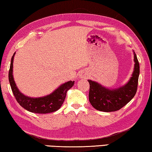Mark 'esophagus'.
Here are the masks:
<instances>
[{
    "label": "esophagus",
    "mask_w": 152,
    "mask_h": 152,
    "mask_svg": "<svg viewBox=\"0 0 152 152\" xmlns=\"http://www.w3.org/2000/svg\"><path fill=\"white\" fill-rule=\"evenodd\" d=\"M86 76H87V75H86V73H81L80 74V75H79V77H80V78H86Z\"/></svg>",
    "instance_id": "1"
}]
</instances>
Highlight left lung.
<instances>
[{
  "label": "left lung",
  "instance_id": "left-lung-1",
  "mask_svg": "<svg viewBox=\"0 0 152 152\" xmlns=\"http://www.w3.org/2000/svg\"><path fill=\"white\" fill-rule=\"evenodd\" d=\"M134 69L129 81L115 90L102 87L95 81L88 80L90 83L89 100L92 107L97 110L111 112L120 110L132 99L136 94L139 76V63L134 52Z\"/></svg>",
  "mask_w": 152,
  "mask_h": 152
}]
</instances>
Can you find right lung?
Masks as SVG:
<instances>
[{
    "mask_svg": "<svg viewBox=\"0 0 152 152\" xmlns=\"http://www.w3.org/2000/svg\"><path fill=\"white\" fill-rule=\"evenodd\" d=\"M13 53L9 71V81L11 90L17 102L27 111L35 113H48L58 110L66 98V92L74 85L75 81H69L63 83L52 94L44 97L30 98L22 94L18 89L13 77Z\"/></svg>",
    "mask_w": 152,
    "mask_h": 152,
    "instance_id": "1",
    "label": "right lung"
}]
</instances>
